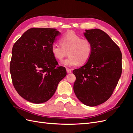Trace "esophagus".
I'll return each mask as SVG.
<instances>
[{
    "instance_id": "1",
    "label": "esophagus",
    "mask_w": 133,
    "mask_h": 133,
    "mask_svg": "<svg viewBox=\"0 0 133 133\" xmlns=\"http://www.w3.org/2000/svg\"><path fill=\"white\" fill-rule=\"evenodd\" d=\"M66 70L67 73H68V74H70V73H71V70L70 69H68V68H66Z\"/></svg>"
}]
</instances>
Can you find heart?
<instances>
[{
	"label": "heart",
	"instance_id": "1",
	"mask_svg": "<svg viewBox=\"0 0 133 133\" xmlns=\"http://www.w3.org/2000/svg\"><path fill=\"white\" fill-rule=\"evenodd\" d=\"M61 45L54 43L51 45V52L55 59L62 60L69 53V57L62 62L65 67H72L86 63L92 53V45L87 39H82L74 33L63 35L60 39Z\"/></svg>",
	"mask_w": 133,
	"mask_h": 133
}]
</instances>
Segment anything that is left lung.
I'll use <instances>...</instances> for the list:
<instances>
[{
    "label": "left lung",
    "mask_w": 133,
    "mask_h": 133,
    "mask_svg": "<svg viewBox=\"0 0 133 133\" xmlns=\"http://www.w3.org/2000/svg\"><path fill=\"white\" fill-rule=\"evenodd\" d=\"M83 33L91 42L92 53L83 66L73 70V89L85 105H100L110 97L121 76L122 55L120 48L106 33L99 29Z\"/></svg>",
    "instance_id": "1"
}]
</instances>
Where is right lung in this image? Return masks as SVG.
Here are the masks:
<instances>
[{
    "label": "right lung",
    "mask_w": 133,
    "mask_h": 133,
    "mask_svg": "<svg viewBox=\"0 0 133 133\" xmlns=\"http://www.w3.org/2000/svg\"><path fill=\"white\" fill-rule=\"evenodd\" d=\"M61 34L53 28H31L14 44L10 72L15 90L28 102L41 104L54 94L65 77V68L58 63L51 45Z\"/></svg>",
    "instance_id": "right-lung-1"
}]
</instances>
